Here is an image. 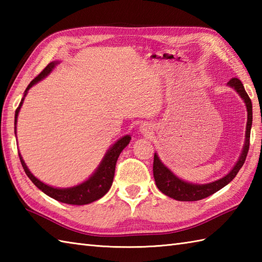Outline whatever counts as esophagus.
<instances>
[{
  "instance_id": "esophagus-1",
  "label": "esophagus",
  "mask_w": 262,
  "mask_h": 262,
  "mask_svg": "<svg viewBox=\"0 0 262 262\" xmlns=\"http://www.w3.org/2000/svg\"><path fill=\"white\" fill-rule=\"evenodd\" d=\"M152 130V128H151V126H149L148 124H144V125H142L141 126V132L143 133V134H148L149 132Z\"/></svg>"
}]
</instances>
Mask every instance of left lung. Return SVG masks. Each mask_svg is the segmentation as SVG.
Listing matches in <instances>:
<instances>
[{"label":"left lung","instance_id":"8db88e82","mask_svg":"<svg viewBox=\"0 0 262 262\" xmlns=\"http://www.w3.org/2000/svg\"><path fill=\"white\" fill-rule=\"evenodd\" d=\"M230 86L234 88L235 91L240 94L241 98L246 102L248 109V122H247V133H246V144H244L243 151L237 163L234 165L229 174L225 176L222 179L215 182L207 183V185H192L180 180L177 178L172 172L166 168V166L161 162L157 154H154L153 161V176L157 187L160 191H162L166 196L173 198L180 202H196V200L204 199L210 194L219 191L220 189L225 187L227 183H230L236 177L237 172L240 171L244 161L247 159V155L250 147V133H251V125H252V102L251 99L249 98L247 91L244 90L242 82L237 77H233L227 83Z\"/></svg>","mask_w":262,"mask_h":262}]
</instances>
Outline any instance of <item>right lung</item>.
Returning a JSON list of instances; mask_svg holds the SVG:
<instances>
[{"mask_svg":"<svg viewBox=\"0 0 262 262\" xmlns=\"http://www.w3.org/2000/svg\"><path fill=\"white\" fill-rule=\"evenodd\" d=\"M55 64L56 63L48 64L46 68L30 82V84L27 86L25 91V97L28 90H29L33 84H36L38 81H40L47 74L51 73ZM24 100L25 98L21 99L19 107L15 110V116H14L15 125H16V118H18V114L20 111L22 102H24ZM129 141H130V137L128 135L120 138L118 142L114 144V146L109 149L108 153L105 154L101 164L99 165L98 170L94 172L91 178H89L86 181L81 183L79 186L73 187V188H68V189H57V188H53L51 186L45 185V183L41 182L40 180H38L35 176H32L31 172L28 170L25 161L22 160L20 153H19V158L28 178H29V179L33 182V185L40 189L42 192H45L47 196L56 199L57 202L64 203V204L85 205V204H90L92 202H96V200L103 197L104 194L109 191V189L111 185H113V181H114L117 160H118L119 154L121 153L122 149L127 146V144L129 143Z\"/></svg>","mask_w":262,"mask_h":262,"instance_id":"obj_1","label":"right lung"}]
</instances>
